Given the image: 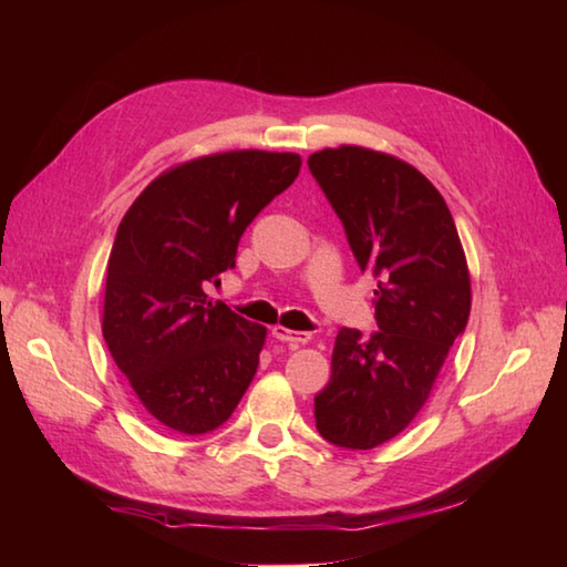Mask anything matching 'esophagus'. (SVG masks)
<instances>
[{
    "mask_svg": "<svg viewBox=\"0 0 567 567\" xmlns=\"http://www.w3.org/2000/svg\"><path fill=\"white\" fill-rule=\"evenodd\" d=\"M272 334H275V340L292 344V348H300V344H307V342L312 340V332L287 330V328H282V324H277V328H272Z\"/></svg>",
    "mask_w": 567,
    "mask_h": 567,
    "instance_id": "esophagus-1",
    "label": "esophagus"
}]
</instances>
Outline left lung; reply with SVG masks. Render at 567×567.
Returning <instances> with one entry per match:
<instances>
[{
  "label": "left lung",
  "instance_id": "left-lung-1",
  "mask_svg": "<svg viewBox=\"0 0 567 567\" xmlns=\"http://www.w3.org/2000/svg\"><path fill=\"white\" fill-rule=\"evenodd\" d=\"M342 219L354 260L378 277V332L342 328L332 378L315 398L324 440L372 450L400 435L425 405L470 318V272L453 215L405 159L360 145L307 159Z\"/></svg>",
  "mask_w": 567,
  "mask_h": 567
}]
</instances>
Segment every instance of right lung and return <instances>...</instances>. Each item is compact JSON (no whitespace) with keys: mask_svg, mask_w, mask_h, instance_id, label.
Returning a JSON list of instances; mask_svg holds the SVG:
<instances>
[{"mask_svg":"<svg viewBox=\"0 0 567 567\" xmlns=\"http://www.w3.org/2000/svg\"><path fill=\"white\" fill-rule=\"evenodd\" d=\"M295 152L229 150L169 167L140 192L114 237L102 334L147 415L197 437L229 420L267 328L205 292L235 267L247 225L292 185Z\"/></svg>","mask_w":567,"mask_h":567,"instance_id":"right-lung-1","label":"right lung"}]
</instances>
